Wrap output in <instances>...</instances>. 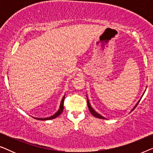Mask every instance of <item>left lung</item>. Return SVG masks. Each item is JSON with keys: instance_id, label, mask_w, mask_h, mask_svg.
Returning <instances> with one entry per match:
<instances>
[{"instance_id": "obj_1", "label": "left lung", "mask_w": 153, "mask_h": 153, "mask_svg": "<svg viewBox=\"0 0 153 153\" xmlns=\"http://www.w3.org/2000/svg\"><path fill=\"white\" fill-rule=\"evenodd\" d=\"M139 102H140V100H139ZM139 102H138L137 105H136V106H137L138 105V104H139ZM87 103H88V108H89V111H90V112L91 113L92 115H93V116H95V117H96V118H101V119H105V118H104L103 116H102L101 115H100L99 114H97V112H96V111H94L93 108L91 107V104H90V102H89V101H88V99H87ZM136 106H135V107H136Z\"/></svg>"}]
</instances>
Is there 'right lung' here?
Segmentation results:
<instances>
[{
	"mask_svg": "<svg viewBox=\"0 0 153 153\" xmlns=\"http://www.w3.org/2000/svg\"><path fill=\"white\" fill-rule=\"evenodd\" d=\"M64 100H65V96H64L63 97H62V101H61V102H60V108H59V109H58V111L56 112V114L53 115V116H52L51 117H49V118H35L38 119V120H51V119H53V118H56V117H58V116H60V115L61 114V113L62 112V111H63V108H64V106H63Z\"/></svg>",
	"mask_w": 153,
	"mask_h": 153,
	"instance_id": "right-lung-1",
	"label": "right lung"
}]
</instances>
